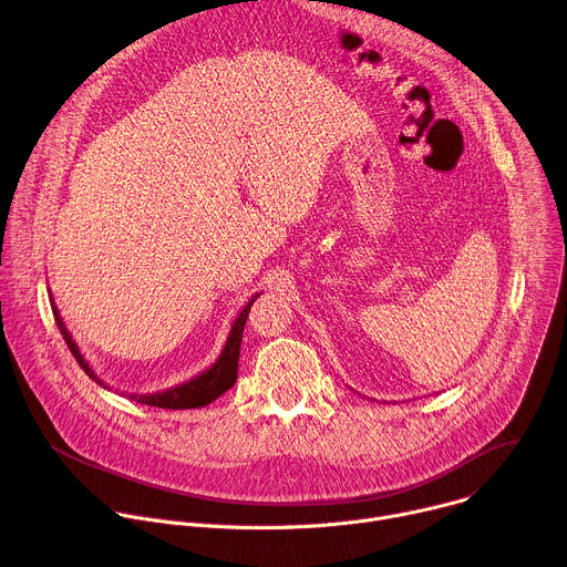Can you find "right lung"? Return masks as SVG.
<instances>
[{"instance_id": "add662e5", "label": "right lung", "mask_w": 567, "mask_h": 567, "mask_svg": "<svg viewBox=\"0 0 567 567\" xmlns=\"http://www.w3.org/2000/svg\"><path fill=\"white\" fill-rule=\"evenodd\" d=\"M49 297L53 301V295L49 290ZM259 295H255L252 299H248V303L241 308V312L237 315V319L233 321V328H230V334L228 339H225V347L220 351V355L216 358V362L205 369L203 373L189 378L187 382H181L176 386H169L165 391H156V393H127V391H121V395L134 400V402H141V404H150V406H158V409H198V406H205L209 402H214L218 395H223L228 389L235 386L237 382V371H239V353H241V337H244V326H246V319H248V312H250V306L255 303ZM53 317H55V323L64 337V342L69 347V351L73 353V358L78 360V364L84 369V373L95 380L100 386L104 389H111L106 382H102L97 378V373L91 369V364L84 360V355L80 353L78 344L73 342V337L69 332V328L64 326L62 317H60V310L53 301Z\"/></svg>"}]
</instances>
